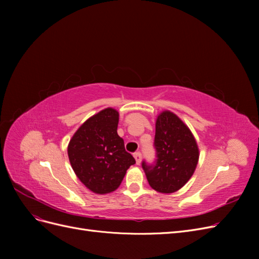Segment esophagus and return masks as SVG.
Here are the masks:
<instances>
[{"label":"esophagus","mask_w":259,"mask_h":259,"mask_svg":"<svg viewBox=\"0 0 259 259\" xmlns=\"http://www.w3.org/2000/svg\"><path fill=\"white\" fill-rule=\"evenodd\" d=\"M134 158L136 160V164H137V165H139L140 162H142V153H140V152L134 153Z\"/></svg>","instance_id":"esophagus-1"}]
</instances>
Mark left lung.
<instances>
[{
	"instance_id": "left-lung-1",
	"label": "left lung",
	"mask_w": 259,
	"mask_h": 259,
	"mask_svg": "<svg viewBox=\"0 0 259 259\" xmlns=\"http://www.w3.org/2000/svg\"><path fill=\"white\" fill-rule=\"evenodd\" d=\"M155 165L143 162L149 185L161 193H173L183 188L193 175L199 162V147L190 128L168 110L155 121Z\"/></svg>"
}]
</instances>
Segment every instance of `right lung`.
Returning a JSON list of instances; mask_svg holds the SVG:
<instances>
[{
  "mask_svg": "<svg viewBox=\"0 0 259 259\" xmlns=\"http://www.w3.org/2000/svg\"><path fill=\"white\" fill-rule=\"evenodd\" d=\"M119 112L106 108L86 120L68 145V156L76 177L97 194L116 190L135 159L125 151L117 135Z\"/></svg>",
  "mask_w": 259,
  "mask_h": 259,
  "instance_id": "add662e5",
  "label": "right lung"
}]
</instances>
